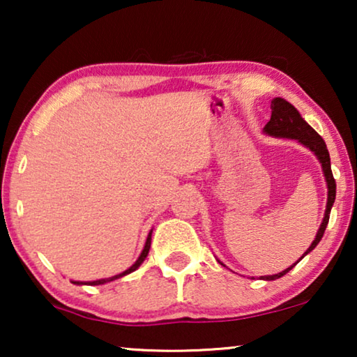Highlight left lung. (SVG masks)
<instances>
[{"label": "left lung", "mask_w": 357, "mask_h": 357, "mask_svg": "<svg viewBox=\"0 0 357 357\" xmlns=\"http://www.w3.org/2000/svg\"><path fill=\"white\" fill-rule=\"evenodd\" d=\"M265 133L271 135V136H278V138L297 139V141H301V143L304 146H307V148H309L310 151H314L315 155L319 158V160L321 162V169H324L326 185H328V203H326L325 218H324V221H321V226L319 229V232H317L315 241L312 242V245L309 248H307V252L304 253V255L299 258V260H302V258H304L307 253L312 252L317 245H319L321 237H324L326 224H328V219H330L331 206H333V203H335L336 182L333 178V172H331L328 149H326V144H325V141L321 139V136L317 133V131L312 128V126L307 123L304 119H302L299 112L294 109V105H291L289 102L281 99V97H276V99H273V102H271V119L265 125ZM296 263H299V261H296ZM296 263H294V265H296ZM294 265H292V266H294ZM292 266L287 268V270H284V271L278 273V275L261 276V278H263V280H266V281L278 280V278L284 276L287 271H291Z\"/></svg>", "instance_id": "1"}]
</instances>
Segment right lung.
Wrapping results in <instances>:
<instances>
[{
    "mask_svg": "<svg viewBox=\"0 0 357 357\" xmlns=\"http://www.w3.org/2000/svg\"><path fill=\"white\" fill-rule=\"evenodd\" d=\"M149 248H151V232H149V236H148V238H146V245H144V248H143V252H141V255H139V258L138 260L135 261V265L133 266H130L128 270L126 271H123V273H120V275H116V276H112V278H109V280H99V281H92V282H87V284H91V286H97V284H104V282H109V281H114V280H119V278H121V276H125V275H130L131 271H135L136 268H138L141 263L144 261V258L148 257V253H149ZM75 284H82V282H75Z\"/></svg>",
    "mask_w": 357,
    "mask_h": 357,
    "instance_id": "add662e5",
    "label": "right lung"
}]
</instances>
